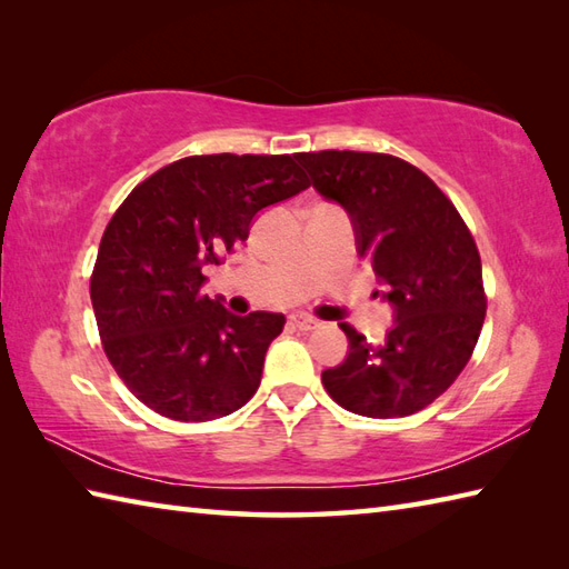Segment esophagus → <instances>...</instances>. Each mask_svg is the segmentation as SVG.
<instances>
[{
    "instance_id": "obj_1",
    "label": "esophagus",
    "mask_w": 569,
    "mask_h": 569,
    "mask_svg": "<svg viewBox=\"0 0 569 569\" xmlns=\"http://www.w3.org/2000/svg\"><path fill=\"white\" fill-rule=\"evenodd\" d=\"M288 320H291V325H293V328H298V330H316L318 328V320L306 316V312H293V316L288 318Z\"/></svg>"
}]
</instances>
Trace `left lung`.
<instances>
[{
  "instance_id": "left-lung-1",
  "label": "left lung",
  "mask_w": 569,
  "mask_h": 569,
  "mask_svg": "<svg viewBox=\"0 0 569 569\" xmlns=\"http://www.w3.org/2000/svg\"><path fill=\"white\" fill-rule=\"evenodd\" d=\"M325 200L355 227L393 325L369 342L349 325L342 365L322 383L342 408L367 418H403L450 389L485 325L481 259L462 217L432 180L396 156L365 151L296 153Z\"/></svg>"
}]
</instances>
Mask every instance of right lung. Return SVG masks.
<instances>
[{"instance_id": "add662e5", "label": "right lung", "mask_w": 569, "mask_h": 569, "mask_svg": "<svg viewBox=\"0 0 569 569\" xmlns=\"http://www.w3.org/2000/svg\"><path fill=\"white\" fill-rule=\"evenodd\" d=\"M296 156H188L129 192L107 224L90 298L104 355L156 413L204 422L257 393L283 312L234 316L200 293L202 269L249 237L257 214L308 188Z\"/></svg>"}]
</instances>
